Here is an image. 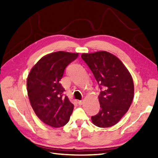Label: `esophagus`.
<instances>
[{
    "label": "esophagus",
    "instance_id": "obj_1",
    "mask_svg": "<svg viewBox=\"0 0 158 158\" xmlns=\"http://www.w3.org/2000/svg\"><path fill=\"white\" fill-rule=\"evenodd\" d=\"M78 103L79 105H82L83 104V100H78Z\"/></svg>",
    "mask_w": 158,
    "mask_h": 158
}]
</instances>
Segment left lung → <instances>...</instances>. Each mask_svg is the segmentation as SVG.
Here are the masks:
<instances>
[{
	"label": "left lung",
	"instance_id": "8db88e82",
	"mask_svg": "<svg viewBox=\"0 0 158 158\" xmlns=\"http://www.w3.org/2000/svg\"><path fill=\"white\" fill-rule=\"evenodd\" d=\"M81 57L101 89L98 96L100 110L92 116L93 123L100 127L116 124L133 100L134 87L130 73L116 56L106 51L82 54Z\"/></svg>",
	"mask_w": 158,
	"mask_h": 158
}]
</instances>
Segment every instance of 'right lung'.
<instances>
[{
    "mask_svg": "<svg viewBox=\"0 0 158 158\" xmlns=\"http://www.w3.org/2000/svg\"><path fill=\"white\" fill-rule=\"evenodd\" d=\"M78 53L59 51L42 58L31 69L27 78L30 102L36 116L46 124L62 127L69 122L74 104L60 84L67 66L78 58Z\"/></svg>",
    "mask_w": 158,
    "mask_h": 158,
    "instance_id": "right-lung-1",
    "label": "right lung"
}]
</instances>
